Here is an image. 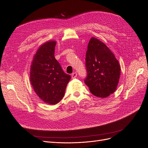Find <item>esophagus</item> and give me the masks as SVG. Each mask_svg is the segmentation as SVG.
I'll return each instance as SVG.
<instances>
[{
	"label": "esophagus",
	"instance_id": "obj_1",
	"mask_svg": "<svg viewBox=\"0 0 148 148\" xmlns=\"http://www.w3.org/2000/svg\"><path fill=\"white\" fill-rule=\"evenodd\" d=\"M77 74L75 73V72H74V73H73V74H72L71 77H72V78H73V79H74V78H75V77H77Z\"/></svg>",
	"mask_w": 148,
	"mask_h": 148
}]
</instances>
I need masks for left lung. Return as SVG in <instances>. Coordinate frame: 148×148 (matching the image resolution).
<instances>
[{"mask_svg":"<svg viewBox=\"0 0 148 148\" xmlns=\"http://www.w3.org/2000/svg\"><path fill=\"white\" fill-rule=\"evenodd\" d=\"M86 67L84 82L93 95L105 98L115 91L120 75L119 62L107 46L94 37L88 44Z\"/></svg>","mask_w":148,"mask_h":148,"instance_id":"left-lung-1","label":"left lung"}]
</instances>
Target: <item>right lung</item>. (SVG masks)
<instances>
[{
  "label": "right lung",
  "mask_w": 148,
  "mask_h": 148,
  "mask_svg": "<svg viewBox=\"0 0 148 148\" xmlns=\"http://www.w3.org/2000/svg\"><path fill=\"white\" fill-rule=\"evenodd\" d=\"M56 41L41 45L33 58L30 69V82L35 92L45 102L55 105L64 97L71 76L63 71L54 58Z\"/></svg>",
  "instance_id": "right-lung-1"
}]
</instances>
